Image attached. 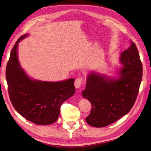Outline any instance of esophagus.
Returning <instances> with one entry per match:
<instances>
[{
    "instance_id": "1",
    "label": "esophagus",
    "mask_w": 151,
    "mask_h": 151,
    "mask_svg": "<svg viewBox=\"0 0 151 151\" xmlns=\"http://www.w3.org/2000/svg\"><path fill=\"white\" fill-rule=\"evenodd\" d=\"M83 77H81V76H79V77L76 78L75 80V87L76 88L80 87L82 85V83H83Z\"/></svg>"
}]
</instances>
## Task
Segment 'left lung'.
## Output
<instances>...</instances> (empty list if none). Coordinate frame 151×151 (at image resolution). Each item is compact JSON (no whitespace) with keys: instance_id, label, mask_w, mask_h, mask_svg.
I'll return each instance as SVG.
<instances>
[{"instance_id":"obj_1","label":"left lung","mask_w":151,"mask_h":151,"mask_svg":"<svg viewBox=\"0 0 151 151\" xmlns=\"http://www.w3.org/2000/svg\"><path fill=\"white\" fill-rule=\"evenodd\" d=\"M124 66L118 79L105 78L91 73L86 79L83 96L91 103L86 121L92 127H104L127 114L136 101L142 77V65L139 51L133 42L121 53Z\"/></svg>"}]
</instances>
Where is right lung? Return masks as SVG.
Here are the masks:
<instances>
[{"label": "right lung", "mask_w": 151, "mask_h": 151, "mask_svg": "<svg viewBox=\"0 0 151 151\" xmlns=\"http://www.w3.org/2000/svg\"><path fill=\"white\" fill-rule=\"evenodd\" d=\"M12 48L6 68L10 100L15 110L28 121L37 124H50L57 121L60 106L75 93V79L61 82L33 81L27 76L18 60V43Z\"/></svg>", "instance_id": "add662e5"}]
</instances>
